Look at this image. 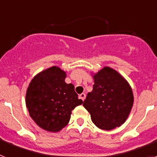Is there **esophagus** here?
Segmentation results:
<instances>
[{
	"mask_svg": "<svg viewBox=\"0 0 157 157\" xmlns=\"http://www.w3.org/2000/svg\"><path fill=\"white\" fill-rule=\"evenodd\" d=\"M79 98L80 99H82V101H84V100H85V98H86V94H81L79 95Z\"/></svg>",
	"mask_w": 157,
	"mask_h": 157,
	"instance_id": "obj_1",
	"label": "esophagus"
}]
</instances>
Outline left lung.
Returning a JSON list of instances; mask_svg holds the SVG:
<instances>
[{"label": "left lung", "mask_w": 157, "mask_h": 157, "mask_svg": "<svg viewBox=\"0 0 157 157\" xmlns=\"http://www.w3.org/2000/svg\"><path fill=\"white\" fill-rule=\"evenodd\" d=\"M94 79L93 90L88 93L83 106L100 129L110 130L120 127L132 109V89L121 75L109 67L94 75Z\"/></svg>", "instance_id": "8db88e82"}]
</instances>
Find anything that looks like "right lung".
<instances>
[{"instance_id": "add662e5", "label": "right lung", "mask_w": 157, "mask_h": 157, "mask_svg": "<svg viewBox=\"0 0 157 157\" xmlns=\"http://www.w3.org/2000/svg\"><path fill=\"white\" fill-rule=\"evenodd\" d=\"M66 72L53 66L40 72L30 82L26 94L29 114L41 128L58 132L69 123L71 111L83 101L73 84L65 82Z\"/></svg>"}]
</instances>
